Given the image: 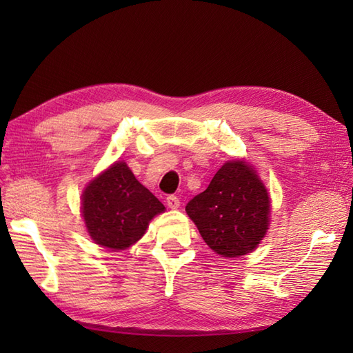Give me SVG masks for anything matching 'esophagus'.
I'll return each mask as SVG.
<instances>
[{"label": "esophagus", "instance_id": "1", "mask_svg": "<svg viewBox=\"0 0 353 353\" xmlns=\"http://www.w3.org/2000/svg\"><path fill=\"white\" fill-rule=\"evenodd\" d=\"M167 205L170 209H177L181 206V200H179L177 196H168L167 197Z\"/></svg>", "mask_w": 353, "mask_h": 353}]
</instances>
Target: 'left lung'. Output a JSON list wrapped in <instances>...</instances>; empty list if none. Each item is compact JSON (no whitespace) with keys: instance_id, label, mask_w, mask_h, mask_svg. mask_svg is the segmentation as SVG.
Returning <instances> with one entry per match:
<instances>
[{"instance_id":"8db88e82","label":"left lung","mask_w":353,"mask_h":353,"mask_svg":"<svg viewBox=\"0 0 353 353\" xmlns=\"http://www.w3.org/2000/svg\"><path fill=\"white\" fill-rule=\"evenodd\" d=\"M201 238L224 258L250 253L265 236L270 197L249 162L229 161L185 208Z\"/></svg>"}]
</instances>
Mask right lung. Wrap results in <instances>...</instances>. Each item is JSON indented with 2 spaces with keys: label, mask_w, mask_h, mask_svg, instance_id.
Wrapping results in <instances>:
<instances>
[{
  "label": "right lung",
  "mask_w": 353,
  "mask_h": 353,
  "mask_svg": "<svg viewBox=\"0 0 353 353\" xmlns=\"http://www.w3.org/2000/svg\"><path fill=\"white\" fill-rule=\"evenodd\" d=\"M163 211L161 201L119 161L89 182L81 196L89 236L110 250H124L137 243L153 216Z\"/></svg>",
  "instance_id": "add662e5"
}]
</instances>
